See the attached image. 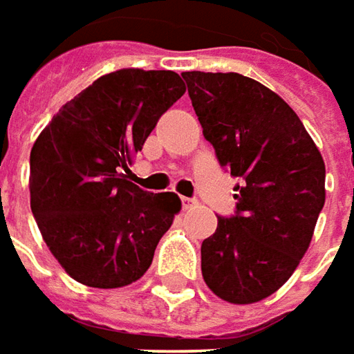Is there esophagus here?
<instances>
[{
  "label": "esophagus",
  "mask_w": 354,
  "mask_h": 354,
  "mask_svg": "<svg viewBox=\"0 0 354 354\" xmlns=\"http://www.w3.org/2000/svg\"><path fill=\"white\" fill-rule=\"evenodd\" d=\"M181 205H183V208L187 210V208H191L193 205H196V201H194V198H187V196H181Z\"/></svg>",
  "instance_id": "obj_1"
}]
</instances>
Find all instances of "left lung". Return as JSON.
Segmentation results:
<instances>
[{
  "instance_id": "left-lung-1",
  "label": "left lung",
  "mask_w": 354,
  "mask_h": 354,
  "mask_svg": "<svg viewBox=\"0 0 354 354\" xmlns=\"http://www.w3.org/2000/svg\"><path fill=\"white\" fill-rule=\"evenodd\" d=\"M205 138L239 183L236 210L203 241L208 288L253 304L290 279L326 203V163L279 95L241 73L183 72Z\"/></svg>"
}]
</instances>
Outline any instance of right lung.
<instances>
[{"label": "right lung", "mask_w": 354, "mask_h": 354, "mask_svg": "<svg viewBox=\"0 0 354 354\" xmlns=\"http://www.w3.org/2000/svg\"><path fill=\"white\" fill-rule=\"evenodd\" d=\"M185 83L167 70H118L62 106L30 149V210L66 272L120 288L148 271L181 210L175 193H149L128 167Z\"/></svg>", "instance_id": "add662e5"}]
</instances>
